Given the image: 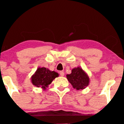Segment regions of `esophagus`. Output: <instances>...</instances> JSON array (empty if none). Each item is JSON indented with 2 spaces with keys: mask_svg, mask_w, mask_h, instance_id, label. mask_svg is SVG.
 Wrapping results in <instances>:
<instances>
[{
  "mask_svg": "<svg viewBox=\"0 0 124 124\" xmlns=\"http://www.w3.org/2000/svg\"><path fill=\"white\" fill-rule=\"evenodd\" d=\"M59 74H60V75L61 76H64V73L63 72H62V71H61V72H59Z\"/></svg>",
  "mask_w": 124,
  "mask_h": 124,
  "instance_id": "34e87169",
  "label": "esophagus"
}]
</instances>
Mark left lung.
I'll return each instance as SVG.
<instances>
[{
    "label": "left lung",
    "instance_id": "left-lung-1",
    "mask_svg": "<svg viewBox=\"0 0 124 124\" xmlns=\"http://www.w3.org/2000/svg\"><path fill=\"white\" fill-rule=\"evenodd\" d=\"M67 78L69 82L72 84L73 87L77 90L84 89L89 84V76L80 67L73 69L72 73L67 74Z\"/></svg>",
    "mask_w": 124,
    "mask_h": 124
}]
</instances>
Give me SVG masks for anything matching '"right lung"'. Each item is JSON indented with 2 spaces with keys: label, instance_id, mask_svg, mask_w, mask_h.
<instances>
[{
  "label": "right lung",
  "instance_id": "obj_1",
  "mask_svg": "<svg viewBox=\"0 0 124 124\" xmlns=\"http://www.w3.org/2000/svg\"><path fill=\"white\" fill-rule=\"evenodd\" d=\"M58 76L59 74L55 71H51L46 68H38L31 76V83L37 87L46 90L52 81Z\"/></svg>",
  "mask_w": 124,
  "mask_h": 124
}]
</instances>
